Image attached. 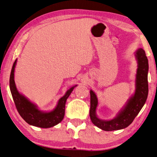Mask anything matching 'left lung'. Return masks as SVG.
Segmentation results:
<instances>
[{
    "mask_svg": "<svg viewBox=\"0 0 157 157\" xmlns=\"http://www.w3.org/2000/svg\"><path fill=\"white\" fill-rule=\"evenodd\" d=\"M135 56L137 62L135 92L131 95L115 117L110 119H101L97 115V108L99 104L98 97L92 89L90 90V117L93 124L101 130L113 131L127 128L146 103L148 95V59L145 51L141 48H138L135 51Z\"/></svg>",
    "mask_w": 157,
    "mask_h": 157,
    "instance_id": "obj_1",
    "label": "left lung"
}]
</instances>
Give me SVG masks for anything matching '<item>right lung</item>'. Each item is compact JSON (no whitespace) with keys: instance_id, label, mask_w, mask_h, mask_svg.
I'll list each match as a JSON object with an SVG mask.
<instances>
[{"instance_id":"add662e5","label":"right lung","mask_w":157,"mask_h":157,"mask_svg":"<svg viewBox=\"0 0 157 157\" xmlns=\"http://www.w3.org/2000/svg\"><path fill=\"white\" fill-rule=\"evenodd\" d=\"M17 59L14 62L11 71L10 88L16 107L22 118L31 126L42 128H49L56 126L62 121L64 117L65 104L67 99L78 84L71 86L67 90L64 96L59 99L56 107L51 110H42L26 96L19 92L14 81V72Z\"/></svg>"}]
</instances>
